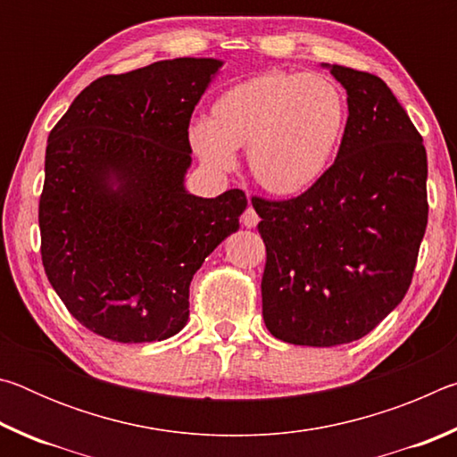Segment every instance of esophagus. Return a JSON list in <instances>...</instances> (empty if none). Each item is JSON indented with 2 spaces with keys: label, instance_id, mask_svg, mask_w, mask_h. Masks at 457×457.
Wrapping results in <instances>:
<instances>
[{
  "label": "esophagus",
  "instance_id": "1",
  "mask_svg": "<svg viewBox=\"0 0 457 457\" xmlns=\"http://www.w3.org/2000/svg\"><path fill=\"white\" fill-rule=\"evenodd\" d=\"M258 221H260V215L256 213V210H253V207L250 205L247 207V210L242 213V223L245 228H256L258 226Z\"/></svg>",
  "mask_w": 457,
  "mask_h": 457
}]
</instances>
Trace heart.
Instances as JSON below:
<instances>
[{"mask_svg":"<svg viewBox=\"0 0 457 457\" xmlns=\"http://www.w3.org/2000/svg\"><path fill=\"white\" fill-rule=\"evenodd\" d=\"M349 130V100L322 74L272 71L221 92L210 119L193 122L187 143L213 173L236 167L245 146L258 187L276 197L314 189L335 167Z\"/></svg>","mask_w":457,"mask_h":457,"instance_id":"1","label":"heart"}]
</instances>
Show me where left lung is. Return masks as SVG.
Here are the masks:
<instances>
[{
    "mask_svg": "<svg viewBox=\"0 0 457 457\" xmlns=\"http://www.w3.org/2000/svg\"><path fill=\"white\" fill-rule=\"evenodd\" d=\"M322 68L349 100L335 167L304 195L252 199L268 253L266 328L304 346L369 335L403 300L428 226V154L405 108L375 74Z\"/></svg>",
    "mask_w": 457,
    "mask_h": 457,
    "instance_id": "obj_1",
    "label": "left lung"
}]
</instances>
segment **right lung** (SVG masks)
Segmentation results:
<instances>
[{
  "label": "right lung",
  "mask_w": 457,
  "mask_h": 457,
  "mask_svg": "<svg viewBox=\"0 0 457 457\" xmlns=\"http://www.w3.org/2000/svg\"><path fill=\"white\" fill-rule=\"evenodd\" d=\"M223 60H161L84 88L52 129L40 197L42 262L82 327L154 343L189 319V284L239 229V189L197 197L189 119Z\"/></svg>",
  "instance_id": "obj_1"
}]
</instances>
